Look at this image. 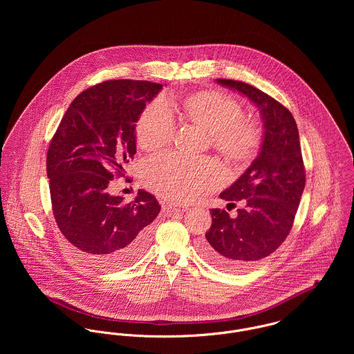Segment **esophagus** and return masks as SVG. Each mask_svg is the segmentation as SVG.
<instances>
[{
    "instance_id": "1",
    "label": "esophagus",
    "mask_w": 354,
    "mask_h": 354,
    "mask_svg": "<svg viewBox=\"0 0 354 354\" xmlns=\"http://www.w3.org/2000/svg\"><path fill=\"white\" fill-rule=\"evenodd\" d=\"M169 208L173 211H178V212H184L188 209V207L185 204H170Z\"/></svg>"
}]
</instances>
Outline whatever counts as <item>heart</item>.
<instances>
[{
    "label": "heart",
    "instance_id": "b5f03b06",
    "mask_svg": "<svg viewBox=\"0 0 354 354\" xmlns=\"http://www.w3.org/2000/svg\"><path fill=\"white\" fill-rule=\"evenodd\" d=\"M187 117L208 131L212 147L227 160L241 165L251 160L260 147L257 125L243 118V106L218 91H202L184 103ZM176 132V120L167 101L150 102L136 124L138 145L156 151L169 145ZM145 185L163 199L191 202L223 183L221 166L211 158H188L176 152L152 156L142 170Z\"/></svg>",
    "mask_w": 354,
    "mask_h": 354
}]
</instances>
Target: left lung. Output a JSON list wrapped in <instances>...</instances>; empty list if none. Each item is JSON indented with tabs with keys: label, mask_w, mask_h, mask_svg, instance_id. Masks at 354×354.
I'll list each match as a JSON object with an SVG mask.
<instances>
[{
	"label": "left lung",
	"mask_w": 354,
	"mask_h": 354,
	"mask_svg": "<svg viewBox=\"0 0 354 354\" xmlns=\"http://www.w3.org/2000/svg\"><path fill=\"white\" fill-rule=\"evenodd\" d=\"M216 83L245 95L260 110L263 142L244 174L219 196L243 201L230 218L212 208V223L203 241V256L219 268L243 271L277 251L292 230L305 187V169L296 120L279 102L251 84L216 79Z\"/></svg>",
	"instance_id": "1"
}]
</instances>
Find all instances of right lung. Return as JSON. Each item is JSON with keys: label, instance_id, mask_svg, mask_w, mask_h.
Returning <instances> with one entry per match:
<instances>
[{"label": "right lung", "instance_id": "1", "mask_svg": "<svg viewBox=\"0 0 354 354\" xmlns=\"http://www.w3.org/2000/svg\"><path fill=\"white\" fill-rule=\"evenodd\" d=\"M162 84L107 80L77 95L64 114L48 150L54 219L83 260L115 270L146 251L151 222L160 211L140 189L133 202L110 195L111 180L136 153V122Z\"/></svg>", "mask_w": 354, "mask_h": 354}]
</instances>
